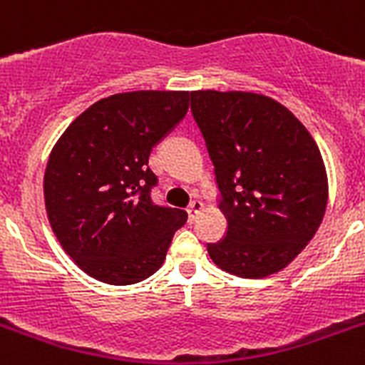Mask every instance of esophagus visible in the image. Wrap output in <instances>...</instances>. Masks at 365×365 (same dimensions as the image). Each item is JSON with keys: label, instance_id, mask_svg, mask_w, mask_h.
<instances>
[{"label": "esophagus", "instance_id": "esophagus-1", "mask_svg": "<svg viewBox=\"0 0 365 365\" xmlns=\"http://www.w3.org/2000/svg\"><path fill=\"white\" fill-rule=\"evenodd\" d=\"M186 211H188V220H190V222H194V220L200 217V212L203 211V203H201L200 200H194L190 203V207L186 209Z\"/></svg>", "mask_w": 365, "mask_h": 365}]
</instances>
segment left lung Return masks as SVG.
I'll return each mask as SVG.
<instances>
[{
    "instance_id": "left-lung-1",
    "label": "left lung",
    "mask_w": 365,
    "mask_h": 365,
    "mask_svg": "<svg viewBox=\"0 0 365 365\" xmlns=\"http://www.w3.org/2000/svg\"><path fill=\"white\" fill-rule=\"evenodd\" d=\"M190 98L228 222L226 237L207 245L211 260L243 279L284 269L314 237L328 203L313 135L267 96L197 90Z\"/></svg>"
}]
</instances>
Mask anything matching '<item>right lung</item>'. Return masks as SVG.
Listing matches in <instances>:
<instances>
[{
	"label": "right lung",
	"mask_w": 365,
	"mask_h": 365,
	"mask_svg": "<svg viewBox=\"0 0 365 365\" xmlns=\"http://www.w3.org/2000/svg\"><path fill=\"white\" fill-rule=\"evenodd\" d=\"M190 92L139 90L96 101L52 147L43 179L46 217L90 277L133 284L162 267L186 212L150 200L148 156L188 110Z\"/></svg>",
	"instance_id": "1"
}]
</instances>
